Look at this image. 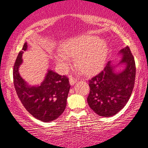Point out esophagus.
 <instances>
[{
  "label": "esophagus",
  "mask_w": 148,
  "mask_h": 148,
  "mask_svg": "<svg viewBox=\"0 0 148 148\" xmlns=\"http://www.w3.org/2000/svg\"><path fill=\"white\" fill-rule=\"evenodd\" d=\"M77 82V79L73 78V77H70V84L71 85L74 84Z\"/></svg>",
  "instance_id": "obj_1"
}]
</instances>
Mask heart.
Masks as SVG:
<instances>
[{"mask_svg":"<svg viewBox=\"0 0 148 148\" xmlns=\"http://www.w3.org/2000/svg\"><path fill=\"white\" fill-rule=\"evenodd\" d=\"M108 53L105 42L95 36L74 37L60 45V51L53 58L62 70H66L70 57L76 58L78 69L87 75L99 72L105 65Z\"/></svg>","mask_w":148,"mask_h":148,"instance_id":"b5f03b06","label":"heart"}]
</instances>
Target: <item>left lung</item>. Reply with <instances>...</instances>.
I'll use <instances>...</instances> for the list:
<instances>
[{
	"label": "left lung",
	"instance_id": "1",
	"mask_svg": "<svg viewBox=\"0 0 148 148\" xmlns=\"http://www.w3.org/2000/svg\"><path fill=\"white\" fill-rule=\"evenodd\" d=\"M120 53L123 56L119 64H126L123 71L115 73V66L108 62L103 70L88 81L89 107L105 117L115 115L125 106L134 87L136 68L134 56L128 46Z\"/></svg>",
	"mask_w": 148,
	"mask_h": 148
}]
</instances>
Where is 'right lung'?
Instances as JSON below:
<instances>
[{
	"instance_id": "1",
	"label": "right lung",
	"mask_w": 148,
	"mask_h": 148,
	"mask_svg": "<svg viewBox=\"0 0 148 148\" xmlns=\"http://www.w3.org/2000/svg\"><path fill=\"white\" fill-rule=\"evenodd\" d=\"M27 48L25 42L18 54L13 66V82L16 92L27 111L35 118L49 122L59 117L66 106L70 84L66 76L48 70L40 86H31L18 73L22 54Z\"/></svg>"
}]
</instances>
